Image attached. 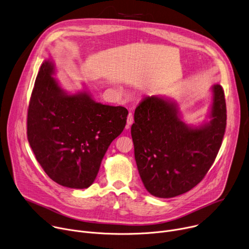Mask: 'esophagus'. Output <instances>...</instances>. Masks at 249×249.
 <instances>
[{
	"label": "esophagus",
	"instance_id": "obj_1",
	"mask_svg": "<svg viewBox=\"0 0 249 249\" xmlns=\"http://www.w3.org/2000/svg\"><path fill=\"white\" fill-rule=\"evenodd\" d=\"M133 122H134L133 115H132V113H129V114H128V116H127V125H126V128H127V129H129V128H130V126L133 124Z\"/></svg>",
	"mask_w": 249,
	"mask_h": 249
}]
</instances>
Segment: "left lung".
I'll return each mask as SVG.
<instances>
[{
  "label": "left lung",
  "mask_w": 249,
  "mask_h": 249,
  "mask_svg": "<svg viewBox=\"0 0 249 249\" xmlns=\"http://www.w3.org/2000/svg\"><path fill=\"white\" fill-rule=\"evenodd\" d=\"M212 103L200 125L182 120L178 103L147 96L135 110L131 127L141 179L150 194L172 198L188 192L206 175L219 153L227 125L223 88L211 87Z\"/></svg>",
  "instance_id": "8db88e82"
}]
</instances>
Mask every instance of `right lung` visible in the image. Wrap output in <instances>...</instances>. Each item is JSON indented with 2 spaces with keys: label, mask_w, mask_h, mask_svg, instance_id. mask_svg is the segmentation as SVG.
Wrapping results in <instances>:
<instances>
[{
  "label": "right lung",
  "mask_w": 249,
  "mask_h": 249,
  "mask_svg": "<svg viewBox=\"0 0 249 249\" xmlns=\"http://www.w3.org/2000/svg\"><path fill=\"white\" fill-rule=\"evenodd\" d=\"M55 71L49 58L35 80L27 139L53 181L68 188H88L112 141L125 128L128 110L96 102L86 88L76 93L66 91L54 78Z\"/></svg>",
  "instance_id": "add662e5"
}]
</instances>
